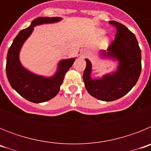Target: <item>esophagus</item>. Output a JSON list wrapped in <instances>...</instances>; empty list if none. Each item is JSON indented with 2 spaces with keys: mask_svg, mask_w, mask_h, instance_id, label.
<instances>
[{
  "mask_svg": "<svg viewBox=\"0 0 151 151\" xmlns=\"http://www.w3.org/2000/svg\"><path fill=\"white\" fill-rule=\"evenodd\" d=\"M88 54V53H87V52H86V53H85V54Z\"/></svg>",
  "mask_w": 151,
  "mask_h": 151,
  "instance_id": "esophagus-1",
  "label": "esophagus"
}]
</instances>
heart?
<instances>
[{
    "mask_svg": "<svg viewBox=\"0 0 151 151\" xmlns=\"http://www.w3.org/2000/svg\"><path fill=\"white\" fill-rule=\"evenodd\" d=\"M104 32H101V33H104Z\"/></svg>",
    "mask_w": 151,
    "mask_h": 151,
    "instance_id": "1",
    "label": "heart"
}]
</instances>
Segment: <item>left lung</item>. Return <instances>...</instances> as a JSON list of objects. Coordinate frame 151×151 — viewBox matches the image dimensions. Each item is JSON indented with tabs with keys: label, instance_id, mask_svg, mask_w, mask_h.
Wrapping results in <instances>:
<instances>
[{
	"label": "left lung",
	"instance_id": "1",
	"mask_svg": "<svg viewBox=\"0 0 151 151\" xmlns=\"http://www.w3.org/2000/svg\"><path fill=\"white\" fill-rule=\"evenodd\" d=\"M109 23L116 28V34L107 50L101 54L119 61L117 71L105 75L102 78L92 79L91 63L85 59L86 67L83 73L88 92L104 101H115L129 93L138 82L141 71V49L135 35L122 23L113 20Z\"/></svg>",
	"mask_w": 151,
	"mask_h": 151
}]
</instances>
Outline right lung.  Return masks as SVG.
Segmentation results:
<instances>
[{"instance_id":"obj_1","label":"right lung","mask_w":151,"mask_h":151,"mask_svg":"<svg viewBox=\"0 0 151 151\" xmlns=\"http://www.w3.org/2000/svg\"><path fill=\"white\" fill-rule=\"evenodd\" d=\"M60 19V17H38L35 19L29 27L19 32L8 50L6 64L8 81L18 94L31 102L38 104L55 97L59 92L65 74L76 60L75 58L61 60L54 76L45 78L28 71L22 66L19 60V50L25 41L32 32L34 26L43 23L58 22Z\"/></svg>"}]
</instances>
